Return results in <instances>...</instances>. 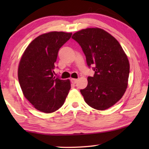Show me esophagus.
Listing matches in <instances>:
<instances>
[{"instance_id": "34e87169", "label": "esophagus", "mask_w": 149, "mask_h": 149, "mask_svg": "<svg viewBox=\"0 0 149 149\" xmlns=\"http://www.w3.org/2000/svg\"><path fill=\"white\" fill-rule=\"evenodd\" d=\"M71 83H73V84H75L77 82V79H70Z\"/></svg>"}]
</instances>
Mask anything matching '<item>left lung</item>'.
<instances>
[{"instance_id":"left-lung-1","label":"left lung","mask_w":149,"mask_h":149,"mask_svg":"<svg viewBox=\"0 0 149 149\" xmlns=\"http://www.w3.org/2000/svg\"><path fill=\"white\" fill-rule=\"evenodd\" d=\"M72 38L80 45L87 64L93 66V77L81 89L85 102L93 109L104 111L117 102L127 87L130 63L121 45L101 28L83 29Z\"/></svg>"}]
</instances>
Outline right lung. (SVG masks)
I'll use <instances>...</instances> for the list:
<instances>
[{
	"label": "right lung",
	"instance_id": "obj_1",
	"mask_svg": "<svg viewBox=\"0 0 149 149\" xmlns=\"http://www.w3.org/2000/svg\"><path fill=\"white\" fill-rule=\"evenodd\" d=\"M72 33L50 32L29 44L18 67V80L24 96L38 111L50 113L64 104L70 89V80L54 76L58 51Z\"/></svg>",
	"mask_w": 149,
	"mask_h": 149
}]
</instances>
